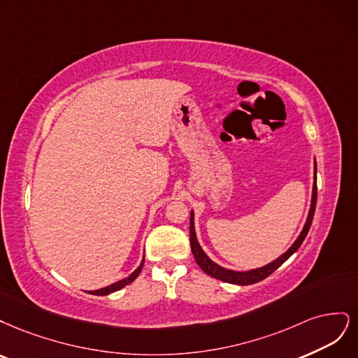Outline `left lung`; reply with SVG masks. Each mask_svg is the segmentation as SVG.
<instances>
[{
	"label": "left lung",
	"instance_id": "1",
	"mask_svg": "<svg viewBox=\"0 0 358 358\" xmlns=\"http://www.w3.org/2000/svg\"><path fill=\"white\" fill-rule=\"evenodd\" d=\"M315 205H317V178L314 181V189H313V201H310V210L306 218V223L303 226V230L299 235V238L296 239L294 244L288 248L281 257H278L276 260H273L272 263L266 264V266L259 268V269H252V271H247V272H236V271H230V269H224L222 266H218L217 263H214L208 256L205 255L202 251L198 239H196V234H194V223H193V213H190V247H192V252L193 257L196 260V263L199 264V268L208 273L210 276H214V278L224 281V282H230V284H238V285H250V284H256L278 269L281 264L290 257L293 252H296L299 250V247L302 245V242L305 241L309 227L313 224V218H314V213H315Z\"/></svg>",
	"mask_w": 358,
	"mask_h": 358
}]
</instances>
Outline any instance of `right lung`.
<instances>
[{
    "label": "right lung",
    "mask_w": 358,
    "mask_h": 358,
    "mask_svg": "<svg viewBox=\"0 0 358 358\" xmlns=\"http://www.w3.org/2000/svg\"><path fill=\"white\" fill-rule=\"evenodd\" d=\"M143 266H144V259H143V262H141L140 266H138V268L135 269V272H132V273L128 276V278H124V280H122V281H119V282H114V284H111V285H108V287L99 288V290L92 292L90 294H95V296H106V294H110V293H114V292L120 290V288H123L124 285L131 284V282H132V281L136 278V276L140 275V272H141Z\"/></svg>",
    "instance_id": "obj_1"
}]
</instances>
